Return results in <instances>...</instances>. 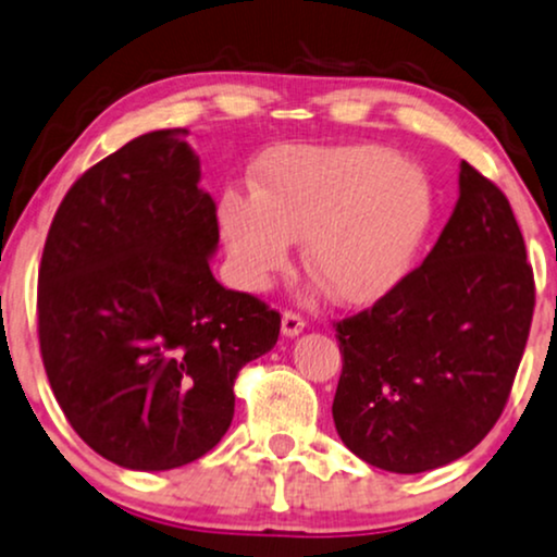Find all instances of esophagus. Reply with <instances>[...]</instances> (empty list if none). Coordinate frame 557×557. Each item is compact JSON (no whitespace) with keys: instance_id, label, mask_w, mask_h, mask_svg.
Instances as JSON below:
<instances>
[{"instance_id":"obj_1","label":"esophagus","mask_w":557,"mask_h":557,"mask_svg":"<svg viewBox=\"0 0 557 557\" xmlns=\"http://www.w3.org/2000/svg\"><path fill=\"white\" fill-rule=\"evenodd\" d=\"M301 331H305V320H301L297 312H284V318H281V333H284L286 338H294V335H299Z\"/></svg>"}]
</instances>
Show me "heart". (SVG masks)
Listing matches in <instances>:
<instances>
[{"label":"heart","instance_id":"obj_1","mask_svg":"<svg viewBox=\"0 0 557 557\" xmlns=\"http://www.w3.org/2000/svg\"><path fill=\"white\" fill-rule=\"evenodd\" d=\"M219 222L232 276L263 292L289 268L292 243L335 299L374 305L413 271L436 222L429 175L384 147H289L258 170L256 194H224Z\"/></svg>","mask_w":557,"mask_h":557}]
</instances>
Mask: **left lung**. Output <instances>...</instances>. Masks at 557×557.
I'll use <instances>...</instances> for the list:
<instances>
[{"mask_svg": "<svg viewBox=\"0 0 557 557\" xmlns=\"http://www.w3.org/2000/svg\"><path fill=\"white\" fill-rule=\"evenodd\" d=\"M532 312V265L509 198L462 162L434 250L372 310L335 325L341 442L400 475L468 455L504 413Z\"/></svg>", "mask_w": 557, "mask_h": 557, "instance_id": "1", "label": "left lung"}]
</instances>
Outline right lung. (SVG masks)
Returning <instances> with one entry per match:
<instances>
[{
    "label": "right lung",
    "instance_id": "obj_1",
    "mask_svg": "<svg viewBox=\"0 0 557 557\" xmlns=\"http://www.w3.org/2000/svg\"><path fill=\"white\" fill-rule=\"evenodd\" d=\"M185 128L136 136L69 188L38 271L40 356L82 442L126 470H173L214 449L235 380L281 318L224 289L209 260L216 203Z\"/></svg>",
    "mask_w": 557,
    "mask_h": 557
}]
</instances>
